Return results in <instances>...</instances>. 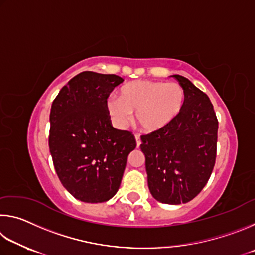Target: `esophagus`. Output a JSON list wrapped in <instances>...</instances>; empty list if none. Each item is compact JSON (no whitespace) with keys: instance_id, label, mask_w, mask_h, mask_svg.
<instances>
[{"instance_id":"obj_1","label":"esophagus","mask_w":255,"mask_h":255,"mask_svg":"<svg viewBox=\"0 0 255 255\" xmlns=\"http://www.w3.org/2000/svg\"><path fill=\"white\" fill-rule=\"evenodd\" d=\"M135 138H136V144H137V147H139L140 144H141V139H140V137L138 136V135H135Z\"/></svg>"}]
</instances>
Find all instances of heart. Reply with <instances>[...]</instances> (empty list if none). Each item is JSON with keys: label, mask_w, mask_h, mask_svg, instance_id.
<instances>
[{"label": "heart", "mask_w": 255, "mask_h": 255, "mask_svg": "<svg viewBox=\"0 0 255 255\" xmlns=\"http://www.w3.org/2000/svg\"><path fill=\"white\" fill-rule=\"evenodd\" d=\"M183 101L184 91L179 83L141 80L125 85L120 98L110 96L106 108L117 126H126L136 112L138 127L145 132H155L179 115Z\"/></svg>", "instance_id": "heart-1"}]
</instances>
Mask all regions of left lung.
<instances>
[{
	"instance_id": "1",
	"label": "left lung",
	"mask_w": 255,
	"mask_h": 255,
	"mask_svg": "<svg viewBox=\"0 0 255 255\" xmlns=\"http://www.w3.org/2000/svg\"><path fill=\"white\" fill-rule=\"evenodd\" d=\"M184 91L179 115L166 127L141 135L149 191L157 201L180 205L204 189L214 170L218 120L209 98L181 75Z\"/></svg>"
}]
</instances>
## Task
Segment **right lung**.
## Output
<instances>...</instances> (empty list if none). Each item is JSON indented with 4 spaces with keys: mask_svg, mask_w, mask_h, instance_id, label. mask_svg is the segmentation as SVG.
I'll use <instances>...</instances> for the list:
<instances>
[{
    "mask_svg": "<svg viewBox=\"0 0 255 255\" xmlns=\"http://www.w3.org/2000/svg\"><path fill=\"white\" fill-rule=\"evenodd\" d=\"M124 79L82 72L63 86L50 109L49 150L60 182L83 202L111 199L122 183L129 153L136 147L130 131L112 127L106 101Z\"/></svg>",
    "mask_w": 255,
    "mask_h": 255,
    "instance_id": "add662e5",
    "label": "right lung"
}]
</instances>
